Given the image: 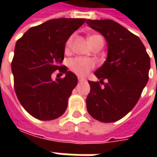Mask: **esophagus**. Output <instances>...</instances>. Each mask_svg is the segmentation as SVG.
Instances as JSON below:
<instances>
[{"label": "esophagus", "mask_w": 157, "mask_h": 157, "mask_svg": "<svg viewBox=\"0 0 157 157\" xmlns=\"http://www.w3.org/2000/svg\"><path fill=\"white\" fill-rule=\"evenodd\" d=\"M78 81L79 82H85L86 79L83 78V77H81V76H78Z\"/></svg>", "instance_id": "34e87169"}]
</instances>
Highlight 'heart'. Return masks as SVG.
Here are the masks:
<instances>
[{
  "label": "heart",
  "instance_id": "1",
  "mask_svg": "<svg viewBox=\"0 0 157 157\" xmlns=\"http://www.w3.org/2000/svg\"><path fill=\"white\" fill-rule=\"evenodd\" d=\"M98 35H92L88 38V42H90L92 39ZM72 40H73V36H71L68 40L65 43V51H68L69 48H71ZM96 66L94 60L91 59L82 58V57H75L69 61V67L72 71L75 73L76 75L80 76H85L88 74V72L92 70Z\"/></svg>",
  "mask_w": 157,
  "mask_h": 157
}]
</instances>
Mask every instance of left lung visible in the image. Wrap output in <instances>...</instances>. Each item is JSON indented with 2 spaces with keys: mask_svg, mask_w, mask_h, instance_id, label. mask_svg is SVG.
<instances>
[{
  "mask_svg": "<svg viewBox=\"0 0 157 157\" xmlns=\"http://www.w3.org/2000/svg\"><path fill=\"white\" fill-rule=\"evenodd\" d=\"M86 23L108 43L107 59L94 72L100 82L88 81L86 109L98 121L116 122L130 112L140 98L148 82L150 56L138 36L118 22L87 19Z\"/></svg>",
  "mask_w": 157,
  "mask_h": 157,
  "instance_id": "1",
  "label": "left lung"
}]
</instances>
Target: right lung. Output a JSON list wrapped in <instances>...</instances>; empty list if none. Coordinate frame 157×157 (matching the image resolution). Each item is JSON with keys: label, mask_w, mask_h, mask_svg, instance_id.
I'll return each mask as SVG.
<instances>
[{"label": "right lung", "mask_w": 157, "mask_h": 157, "mask_svg": "<svg viewBox=\"0 0 157 157\" xmlns=\"http://www.w3.org/2000/svg\"><path fill=\"white\" fill-rule=\"evenodd\" d=\"M86 21L83 18L48 20L29 29L16 43L12 71L19 102L30 115L53 120L65 112L68 98L77 85V77L64 59L67 39ZM58 71L63 78L52 79Z\"/></svg>", "instance_id": "obj_1"}]
</instances>
